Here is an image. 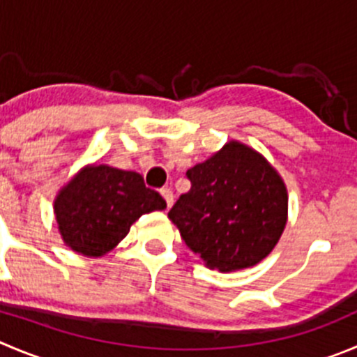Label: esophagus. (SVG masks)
I'll list each match as a JSON object with an SVG mask.
<instances>
[{
    "mask_svg": "<svg viewBox=\"0 0 357 357\" xmlns=\"http://www.w3.org/2000/svg\"><path fill=\"white\" fill-rule=\"evenodd\" d=\"M161 196L162 198H165V202H166V206H172L173 205V191L172 189H168V188H165V189H161Z\"/></svg>",
    "mask_w": 357,
    "mask_h": 357,
    "instance_id": "obj_1",
    "label": "esophagus"
}]
</instances>
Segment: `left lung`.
Here are the masks:
<instances>
[{
	"mask_svg": "<svg viewBox=\"0 0 357 357\" xmlns=\"http://www.w3.org/2000/svg\"><path fill=\"white\" fill-rule=\"evenodd\" d=\"M185 175L191 189L168 217L206 266L243 270L273 250L287 222V189L259 152L231 140Z\"/></svg>",
	"mask_w": 357,
	"mask_h": 357,
	"instance_id": "8db88e82",
	"label": "left lung"
}]
</instances>
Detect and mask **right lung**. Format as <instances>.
Segmentation results:
<instances>
[{
    "mask_svg": "<svg viewBox=\"0 0 357 357\" xmlns=\"http://www.w3.org/2000/svg\"><path fill=\"white\" fill-rule=\"evenodd\" d=\"M158 191L137 172L89 165L64 185L54 202L57 227L75 252L100 257L110 252L144 213L165 210Z\"/></svg>",
    "mask_w": 357,
    "mask_h": 357,
    "instance_id": "1",
    "label": "right lung"
}]
</instances>
